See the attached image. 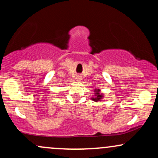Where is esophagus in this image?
<instances>
[{"label": "esophagus", "instance_id": "34e87169", "mask_svg": "<svg viewBox=\"0 0 158 158\" xmlns=\"http://www.w3.org/2000/svg\"><path fill=\"white\" fill-rule=\"evenodd\" d=\"M76 79H77V81H81V77H80V76H78V77H77V78H76Z\"/></svg>", "mask_w": 158, "mask_h": 158}]
</instances>
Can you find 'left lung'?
<instances>
[{
    "instance_id": "left-lung-1",
    "label": "left lung",
    "mask_w": 158,
    "mask_h": 158,
    "mask_svg": "<svg viewBox=\"0 0 158 158\" xmlns=\"http://www.w3.org/2000/svg\"><path fill=\"white\" fill-rule=\"evenodd\" d=\"M94 96L93 97L90 98V99H91L93 101H94V102H99V101H101L103 98H104V94L101 93L100 89H97V88H96V89H94Z\"/></svg>"
}]
</instances>
